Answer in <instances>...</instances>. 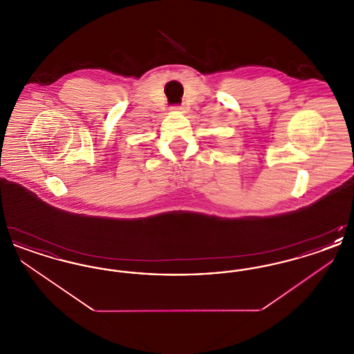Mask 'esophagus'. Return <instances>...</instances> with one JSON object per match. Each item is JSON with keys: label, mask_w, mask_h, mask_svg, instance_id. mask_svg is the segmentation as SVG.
I'll return each mask as SVG.
<instances>
[{"label": "esophagus", "mask_w": 354, "mask_h": 354, "mask_svg": "<svg viewBox=\"0 0 354 354\" xmlns=\"http://www.w3.org/2000/svg\"><path fill=\"white\" fill-rule=\"evenodd\" d=\"M171 110H175V111H182V110H183V107H182V106H179V104H175V106H172V107H171Z\"/></svg>", "instance_id": "esophagus-1"}]
</instances>
